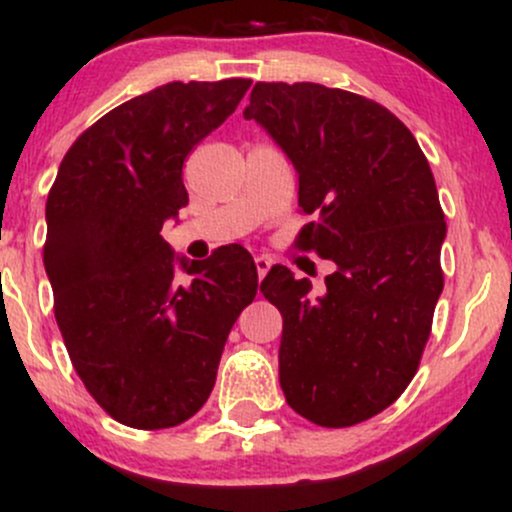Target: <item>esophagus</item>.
<instances>
[{"label":"esophagus","instance_id":"esophagus-1","mask_svg":"<svg viewBox=\"0 0 512 512\" xmlns=\"http://www.w3.org/2000/svg\"><path fill=\"white\" fill-rule=\"evenodd\" d=\"M255 267H257V276H260V281L264 279V276H267V272L269 269H272V260H269V257H255Z\"/></svg>","mask_w":512,"mask_h":512}]
</instances>
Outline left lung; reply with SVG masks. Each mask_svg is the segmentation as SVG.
<instances>
[{
  "label": "left lung",
  "instance_id": "8db88e82",
  "mask_svg": "<svg viewBox=\"0 0 512 512\" xmlns=\"http://www.w3.org/2000/svg\"><path fill=\"white\" fill-rule=\"evenodd\" d=\"M243 115L298 170V207L315 221L296 248L337 264L322 298L281 264L264 276L260 291L284 317L281 390L317 426L361 424L407 390L443 291L431 166L399 117L342 88L257 81Z\"/></svg>",
  "mask_w": 512,
  "mask_h": 512
}]
</instances>
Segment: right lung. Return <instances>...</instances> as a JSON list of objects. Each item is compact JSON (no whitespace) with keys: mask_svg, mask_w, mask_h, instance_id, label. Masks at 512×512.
I'll use <instances>...</instances> for the list:
<instances>
[{"mask_svg":"<svg viewBox=\"0 0 512 512\" xmlns=\"http://www.w3.org/2000/svg\"><path fill=\"white\" fill-rule=\"evenodd\" d=\"M250 84L173 81L117 105L69 146L50 187L43 262L57 327L88 395L125 426L170 428L202 409L257 293L240 245L182 262L180 284L161 236L190 202L182 163Z\"/></svg>","mask_w":512,"mask_h":512,"instance_id":"add662e5","label":"right lung"}]
</instances>
